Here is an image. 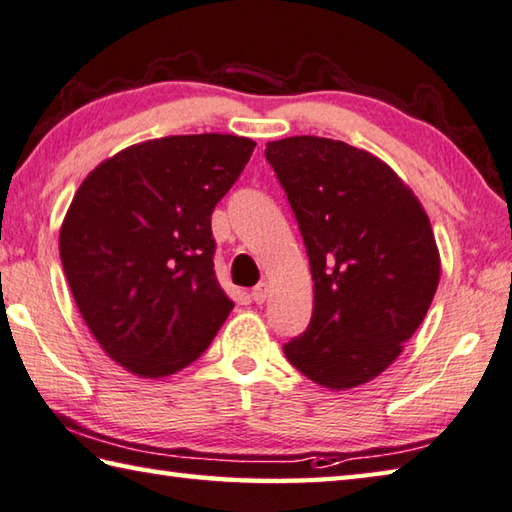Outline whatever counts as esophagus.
Returning a JSON list of instances; mask_svg holds the SVG:
<instances>
[{
  "label": "esophagus",
  "instance_id": "1",
  "mask_svg": "<svg viewBox=\"0 0 512 512\" xmlns=\"http://www.w3.org/2000/svg\"><path fill=\"white\" fill-rule=\"evenodd\" d=\"M267 297H270V285L267 283H258L254 290H251V299H254L256 303H265Z\"/></svg>",
  "mask_w": 512,
  "mask_h": 512
}]
</instances>
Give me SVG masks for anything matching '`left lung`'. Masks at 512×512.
Returning a JSON list of instances; mask_svg holds the SVG:
<instances>
[{"label": "left lung", "instance_id": "left-lung-1", "mask_svg": "<svg viewBox=\"0 0 512 512\" xmlns=\"http://www.w3.org/2000/svg\"><path fill=\"white\" fill-rule=\"evenodd\" d=\"M265 157L315 281L310 326L285 357L319 387H360L405 351L441 281L425 206L389 164L344 141L301 134L270 141Z\"/></svg>", "mask_w": 512, "mask_h": 512}]
</instances>
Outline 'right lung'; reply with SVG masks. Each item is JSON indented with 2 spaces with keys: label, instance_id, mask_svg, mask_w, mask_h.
<instances>
[{
  "label": "right lung",
  "instance_id": "add662e5",
  "mask_svg": "<svg viewBox=\"0 0 512 512\" xmlns=\"http://www.w3.org/2000/svg\"><path fill=\"white\" fill-rule=\"evenodd\" d=\"M254 146L215 132L150 139L78 186L60 227L62 270L94 339L132 375L186 369L233 310L213 270L211 213Z\"/></svg>",
  "mask_w": 512,
  "mask_h": 512
}]
</instances>
